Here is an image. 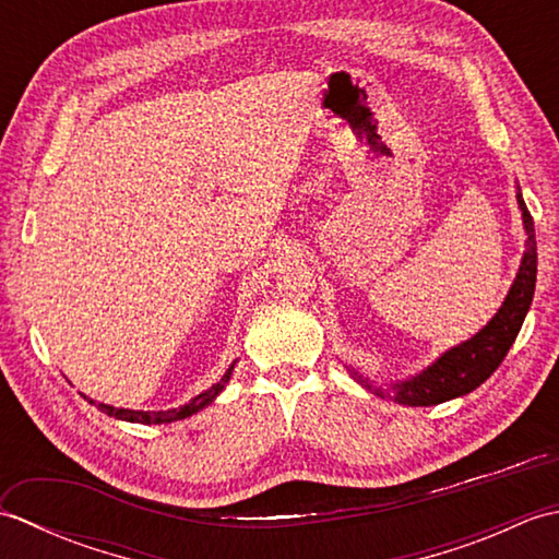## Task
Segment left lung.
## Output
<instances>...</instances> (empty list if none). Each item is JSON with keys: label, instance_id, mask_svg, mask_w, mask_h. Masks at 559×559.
I'll return each mask as SVG.
<instances>
[{"label": "left lung", "instance_id": "obj_1", "mask_svg": "<svg viewBox=\"0 0 559 559\" xmlns=\"http://www.w3.org/2000/svg\"><path fill=\"white\" fill-rule=\"evenodd\" d=\"M516 204L521 209V221H524L526 230V252L521 257V264L516 271V278L509 288L504 302L495 317L485 324L476 336L459 343V346L444 350L439 358L427 365L423 372L413 374L408 379H399L391 382L389 389L377 386L370 377L348 367L350 377L372 391L377 396H386L391 391V399L403 406H437L451 399L466 396L473 389H478L485 379H488L504 355L516 341L521 324H524L526 312L531 310L533 290H536V273H538V252H536V230H533V218L521 197V189L516 187Z\"/></svg>", "mask_w": 559, "mask_h": 559}]
</instances>
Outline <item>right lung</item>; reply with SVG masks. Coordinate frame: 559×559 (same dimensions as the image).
<instances>
[{
    "label": "right lung",
    "mask_w": 559,
    "mask_h": 559,
    "mask_svg": "<svg viewBox=\"0 0 559 559\" xmlns=\"http://www.w3.org/2000/svg\"><path fill=\"white\" fill-rule=\"evenodd\" d=\"M235 362H237V360H235ZM235 362L228 367V370H225V374L221 377V382H216V384H213V386H211V389H206V391H201L199 396H194L192 401H187L185 406H180V408H170V411H132V408H115V406H108V403H96V401L88 399V396H83V399H88V403H93V406H96L98 411L108 413L110 418L127 420V423H141V425H165V423L185 420V418H189V415H194V413H199V411H204V408L209 406V403L216 401V396H218L221 391L225 389V384L230 382L233 370H235Z\"/></svg>",
    "instance_id": "1"
}]
</instances>
